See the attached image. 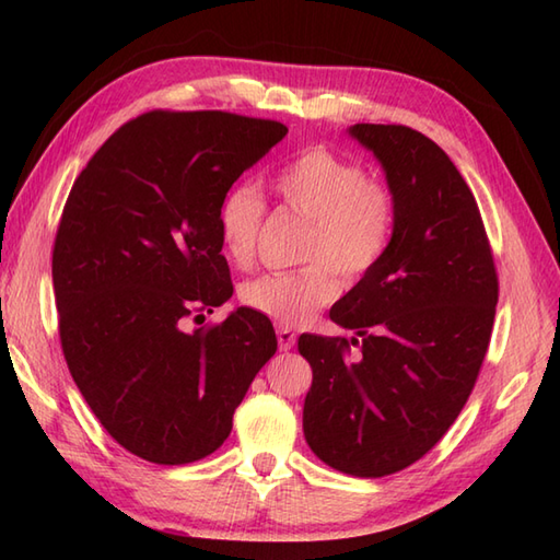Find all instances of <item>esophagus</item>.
I'll return each instance as SVG.
<instances>
[{
	"mask_svg": "<svg viewBox=\"0 0 560 560\" xmlns=\"http://www.w3.org/2000/svg\"><path fill=\"white\" fill-rule=\"evenodd\" d=\"M277 339H279V349H281V351H289V349H293V343H295L293 329H289V327H279V329H277Z\"/></svg>",
	"mask_w": 560,
	"mask_h": 560,
	"instance_id": "esophagus-1",
	"label": "esophagus"
}]
</instances>
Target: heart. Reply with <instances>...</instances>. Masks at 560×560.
I'll use <instances>...</instances> for the list:
<instances>
[{
    "label": "heart",
    "instance_id": "b5f03b06",
    "mask_svg": "<svg viewBox=\"0 0 560 560\" xmlns=\"http://www.w3.org/2000/svg\"><path fill=\"white\" fill-rule=\"evenodd\" d=\"M271 189L307 219L301 257L311 265L269 271L245 281L241 301L249 311L279 325H301L317 307L339 295L335 267L343 279H361L387 253L395 229V197L368 177L359 163L315 147L273 173ZM265 219V199L253 185H235L219 207V235L233 265L245 267L255 255Z\"/></svg>",
    "mask_w": 560,
    "mask_h": 560
}]
</instances>
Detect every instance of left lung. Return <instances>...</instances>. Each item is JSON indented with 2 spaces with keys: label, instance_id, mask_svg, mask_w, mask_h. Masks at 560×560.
<instances>
[{
  "label": "left lung",
  "instance_id": "left-lung-1",
  "mask_svg": "<svg viewBox=\"0 0 560 560\" xmlns=\"http://www.w3.org/2000/svg\"><path fill=\"white\" fill-rule=\"evenodd\" d=\"M395 197L387 253L331 305L361 336L301 335L313 368L305 443L327 467L380 479L421 459L467 404L498 303L493 255L469 185L435 141L401 125H351Z\"/></svg>",
  "mask_w": 560,
  "mask_h": 560
}]
</instances>
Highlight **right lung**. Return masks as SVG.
I'll return each mask as SVG.
<instances>
[{
	"mask_svg": "<svg viewBox=\"0 0 560 560\" xmlns=\"http://www.w3.org/2000/svg\"><path fill=\"white\" fill-rule=\"evenodd\" d=\"M287 135L219 110L147 113L71 187L52 253L62 351L105 431L141 459L189 464L219 450L277 353L269 317L249 307L211 329L185 331L183 319L233 295L221 199Z\"/></svg>",
	"mask_w": 560,
	"mask_h": 560,
	"instance_id": "obj_1",
	"label": "right lung"
}]
</instances>
